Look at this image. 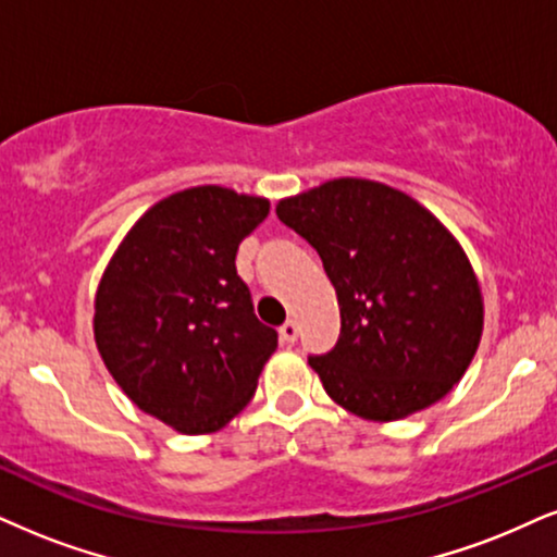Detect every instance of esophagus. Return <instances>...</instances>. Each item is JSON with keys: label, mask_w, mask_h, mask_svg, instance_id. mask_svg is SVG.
Masks as SVG:
<instances>
[{"label": "esophagus", "mask_w": 557, "mask_h": 557, "mask_svg": "<svg viewBox=\"0 0 557 557\" xmlns=\"http://www.w3.org/2000/svg\"><path fill=\"white\" fill-rule=\"evenodd\" d=\"M278 335H281V341L284 343H294L299 338V325H297V320H286L284 325L278 327Z\"/></svg>", "instance_id": "obj_1"}]
</instances>
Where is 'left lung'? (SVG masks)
Wrapping results in <instances>:
<instances>
[{"label":"left lung","mask_w":557,"mask_h":557,"mask_svg":"<svg viewBox=\"0 0 557 557\" xmlns=\"http://www.w3.org/2000/svg\"><path fill=\"white\" fill-rule=\"evenodd\" d=\"M341 307L333 351L310 356L325 393L367 421H400L442 400L483 335V294L462 245L425 206L363 177L281 198Z\"/></svg>","instance_id":"8db88e82"}]
</instances>
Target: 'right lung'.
Instances as JSON below:
<instances>
[{
  "label": "right lung",
  "mask_w": 557,
  "mask_h": 557,
  "mask_svg": "<svg viewBox=\"0 0 557 557\" xmlns=\"http://www.w3.org/2000/svg\"><path fill=\"white\" fill-rule=\"evenodd\" d=\"M268 198L196 185L162 198L123 237L95 294V343L136 408L181 434H211L256 395L278 335L237 276Z\"/></svg>",
  "instance_id": "obj_1"
}]
</instances>
